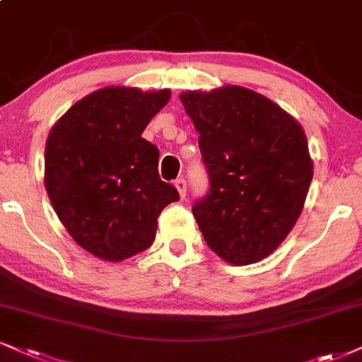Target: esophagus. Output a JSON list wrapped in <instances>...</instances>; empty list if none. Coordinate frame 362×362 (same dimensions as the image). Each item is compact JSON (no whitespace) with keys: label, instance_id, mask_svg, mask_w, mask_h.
Wrapping results in <instances>:
<instances>
[{"label":"esophagus","instance_id":"34e87169","mask_svg":"<svg viewBox=\"0 0 362 362\" xmlns=\"http://www.w3.org/2000/svg\"><path fill=\"white\" fill-rule=\"evenodd\" d=\"M174 186H176L177 193H180V198L185 199V196H186V180L180 177V180L174 181Z\"/></svg>","mask_w":362,"mask_h":362}]
</instances>
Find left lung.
<instances>
[{"mask_svg":"<svg viewBox=\"0 0 362 362\" xmlns=\"http://www.w3.org/2000/svg\"><path fill=\"white\" fill-rule=\"evenodd\" d=\"M199 134L209 194L193 206L204 242L233 265L272 255L300 216L314 174L304 129L240 86L181 92Z\"/></svg>","mask_w":362,"mask_h":362,"instance_id":"obj_1","label":"left lung"}]
</instances>
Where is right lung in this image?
I'll return each mask as SVG.
<instances>
[{"instance_id":"add662e5","label":"right lung","mask_w":362,"mask_h":362,"mask_svg":"<svg viewBox=\"0 0 362 362\" xmlns=\"http://www.w3.org/2000/svg\"><path fill=\"white\" fill-rule=\"evenodd\" d=\"M169 97V88H99L75 102L48 134V198L75 243L93 257L122 262L144 252L160 211L180 199L160 181L159 149L142 137Z\"/></svg>"}]
</instances>
